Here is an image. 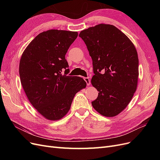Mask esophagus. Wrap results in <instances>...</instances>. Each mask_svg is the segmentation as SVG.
Returning a JSON list of instances; mask_svg holds the SVG:
<instances>
[{
  "mask_svg": "<svg viewBox=\"0 0 160 160\" xmlns=\"http://www.w3.org/2000/svg\"><path fill=\"white\" fill-rule=\"evenodd\" d=\"M84 80H85V82L87 83V86H89L90 85V80H89V78L88 77L84 78Z\"/></svg>",
  "mask_w": 160,
  "mask_h": 160,
  "instance_id": "34e87169",
  "label": "esophagus"
}]
</instances>
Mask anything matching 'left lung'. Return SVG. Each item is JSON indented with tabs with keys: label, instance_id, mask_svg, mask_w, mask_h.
Returning <instances> with one entry per match:
<instances>
[{
	"label": "left lung",
	"instance_id": "8db88e82",
	"mask_svg": "<svg viewBox=\"0 0 160 160\" xmlns=\"http://www.w3.org/2000/svg\"><path fill=\"white\" fill-rule=\"evenodd\" d=\"M93 61L91 83L98 91L91 104L105 117H114L128 106L139 76L137 50L130 39L113 25L100 24L80 32Z\"/></svg>",
	"mask_w": 160,
	"mask_h": 160
}]
</instances>
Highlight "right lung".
<instances>
[{
	"mask_svg": "<svg viewBox=\"0 0 160 160\" xmlns=\"http://www.w3.org/2000/svg\"><path fill=\"white\" fill-rule=\"evenodd\" d=\"M77 36V32H41L22 54V86L30 102L47 119H62L70 110L76 93L86 87L82 78L67 76L69 69L65 56Z\"/></svg>",
	"mask_w": 160,
	"mask_h": 160,
	"instance_id": "right-lung-1",
	"label": "right lung"
}]
</instances>
